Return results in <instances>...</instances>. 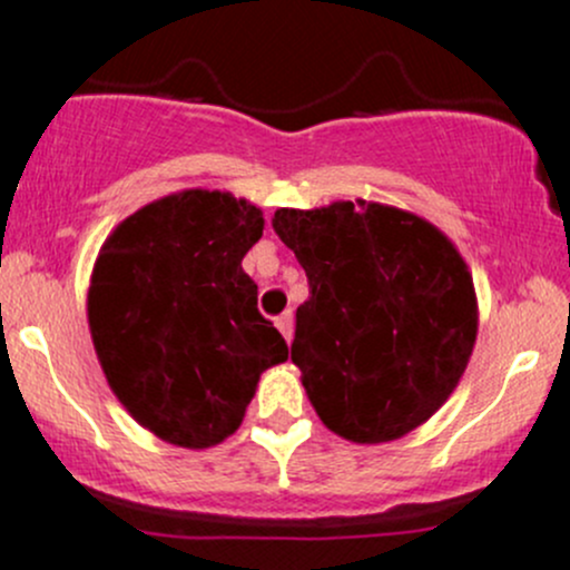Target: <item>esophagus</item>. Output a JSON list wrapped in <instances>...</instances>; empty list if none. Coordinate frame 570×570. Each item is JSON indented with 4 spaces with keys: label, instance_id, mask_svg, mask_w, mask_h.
I'll return each mask as SVG.
<instances>
[{
    "label": "esophagus",
    "instance_id": "esophagus-1",
    "mask_svg": "<svg viewBox=\"0 0 570 570\" xmlns=\"http://www.w3.org/2000/svg\"><path fill=\"white\" fill-rule=\"evenodd\" d=\"M275 325H278V331L284 333L286 342H292V333H295V314L284 312L278 320H275Z\"/></svg>",
    "mask_w": 570,
    "mask_h": 570
}]
</instances>
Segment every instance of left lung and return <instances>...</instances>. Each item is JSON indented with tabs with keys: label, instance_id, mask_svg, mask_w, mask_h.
Segmentation results:
<instances>
[{
	"label": "left lung",
	"instance_id": "left-lung-1",
	"mask_svg": "<svg viewBox=\"0 0 570 570\" xmlns=\"http://www.w3.org/2000/svg\"><path fill=\"white\" fill-rule=\"evenodd\" d=\"M306 269L292 361L327 430L383 444L455 392L476 338V295L455 245L422 217L366 200L278 209Z\"/></svg>",
	"mask_w": 570,
	"mask_h": 570
}]
</instances>
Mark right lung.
Masks as SVG:
<instances>
[{"instance_id": "right-lung-1", "label": "right lung", "mask_w": 570, "mask_h": 570, "mask_svg": "<svg viewBox=\"0 0 570 570\" xmlns=\"http://www.w3.org/2000/svg\"><path fill=\"white\" fill-rule=\"evenodd\" d=\"M258 206L220 189L165 195L101 245L88 322L109 389L163 441L206 450L243 424L264 370L289 358L243 258Z\"/></svg>"}]
</instances>
